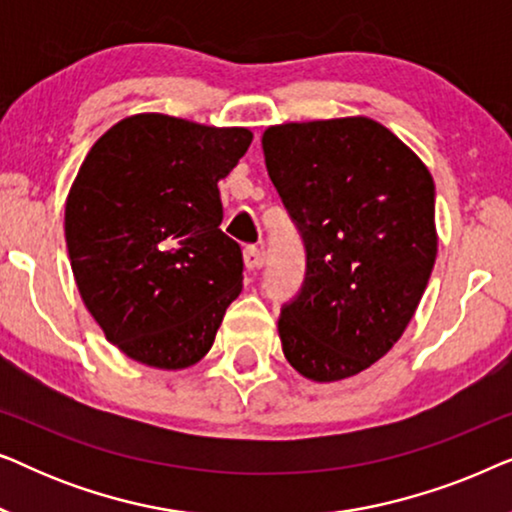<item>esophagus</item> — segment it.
<instances>
[{
	"label": "esophagus",
	"mask_w": 512,
	"mask_h": 512,
	"mask_svg": "<svg viewBox=\"0 0 512 512\" xmlns=\"http://www.w3.org/2000/svg\"><path fill=\"white\" fill-rule=\"evenodd\" d=\"M263 261H265V256H263L261 249L254 247V244H249V247H244V265H247L249 270L261 268Z\"/></svg>",
	"instance_id": "34e87169"
}]
</instances>
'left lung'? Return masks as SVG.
<instances>
[{"label":"left lung","instance_id":"obj_1","mask_svg":"<svg viewBox=\"0 0 512 512\" xmlns=\"http://www.w3.org/2000/svg\"><path fill=\"white\" fill-rule=\"evenodd\" d=\"M265 167L305 244V282L282 307L286 361L314 382L380 361L410 324L436 263V186L370 118L263 132Z\"/></svg>","mask_w":512,"mask_h":512}]
</instances>
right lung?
Returning a JSON list of instances; mask_svg holds the SVG:
<instances>
[{"label": "right lung", "instance_id": "1", "mask_svg": "<svg viewBox=\"0 0 512 512\" xmlns=\"http://www.w3.org/2000/svg\"><path fill=\"white\" fill-rule=\"evenodd\" d=\"M251 137L137 114L79 167L65 205L69 261L88 312L130 359L181 370L212 349L244 268L240 244L219 228V179Z\"/></svg>", "mask_w": 512, "mask_h": 512}]
</instances>
